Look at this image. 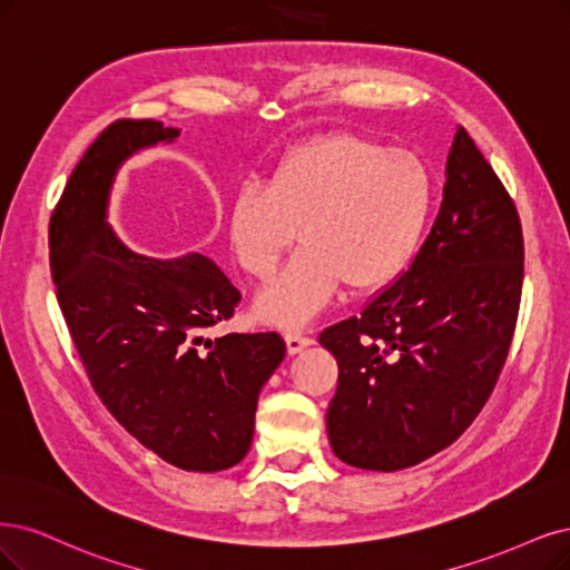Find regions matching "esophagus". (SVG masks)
Returning <instances> with one entry per match:
<instances>
[{
	"instance_id": "34e87169",
	"label": "esophagus",
	"mask_w": 570,
	"mask_h": 570,
	"mask_svg": "<svg viewBox=\"0 0 570 570\" xmlns=\"http://www.w3.org/2000/svg\"><path fill=\"white\" fill-rule=\"evenodd\" d=\"M284 338H286V347H288L291 354H296V352H301L303 347L312 345V338H309L307 333H303L301 328H288V331L284 333Z\"/></svg>"
}]
</instances>
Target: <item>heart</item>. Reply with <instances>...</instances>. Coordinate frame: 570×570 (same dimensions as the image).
<instances>
[{
	"mask_svg": "<svg viewBox=\"0 0 570 570\" xmlns=\"http://www.w3.org/2000/svg\"><path fill=\"white\" fill-rule=\"evenodd\" d=\"M434 178L411 150L352 131L291 147L267 185L244 183L225 204L229 246L248 277L267 282L293 239L305 246L265 296L261 312L303 322L345 284L375 291L396 279L423 239Z\"/></svg>",
	"mask_w": 570,
	"mask_h": 570,
	"instance_id": "obj_1",
	"label": "heart"
}]
</instances>
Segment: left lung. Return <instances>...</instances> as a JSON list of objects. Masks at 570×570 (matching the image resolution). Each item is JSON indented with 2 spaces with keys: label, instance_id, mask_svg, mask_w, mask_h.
<instances>
[{
  "label": "left lung",
  "instance_id": "1",
  "mask_svg": "<svg viewBox=\"0 0 570 570\" xmlns=\"http://www.w3.org/2000/svg\"><path fill=\"white\" fill-rule=\"evenodd\" d=\"M521 284L514 199L460 126L439 216L411 267L362 314L320 333L338 362L326 413L333 453L396 472L449 449L498 383Z\"/></svg>",
  "mask_w": 570,
  "mask_h": 570
}]
</instances>
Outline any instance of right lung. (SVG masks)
Returning <instances> with one entry per match:
<instances>
[{"instance_id":"obj_1","label":"right lung","mask_w":570,"mask_h":570,"mask_svg":"<svg viewBox=\"0 0 570 570\" xmlns=\"http://www.w3.org/2000/svg\"><path fill=\"white\" fill-rule=\"evenodd\" d=\"M155 119H117L62 189L49 223L56 298L102 406L138 444L187 472L227 470L248 453L258 394L284 360L279 333L206 335L242 293L202 256L155 261L105 223L117 166L178 138Z\"/></svg>"}]
</instances>
